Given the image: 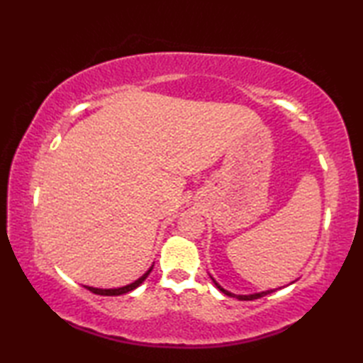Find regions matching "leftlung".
I'll return each instance as SVG.
<instances>
[{"mask_svg": "<svg viewBox=\"0 0 363 363\" xmlns=\"http://www.w3.org/2000/svg\"><path fill=\"white\" fill-rule=\"evenodd\" d=\"M212 281H213V277H212ZM213 284L217 285V289L220 290V291H223L225 293V295H228V296H235L237 299H240V301H252V299H259V298H262V296H265V295H268V293H272L273 290H267V291H260V293H254V295H234V293H230V291H228V290H225L223 287H220V285L213 281Z\"/></svg>", "mask_w": 363, "mask_h": 363, "instance_id": "1", "label": "left lung"}]
</instances>
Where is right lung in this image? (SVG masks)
<instances>
[{"label": "right lung", "instance_id": "right-lung-1", "mask_svg": "<svg viewBox=\"0 0 363 363\" xmlns=\"http://www.w3.org/2000/svg\"><path fill=\"white\" fill-rule=\"evenodd\" d=\"M151 269H152V267L140 277V279H137L135 282L129 284V285H125V287H120V289H95V287H87V285H84V287H86L87 290H90L91 293H95V295H103V296H118V295H125V293L133 291L134 289H137L138 285H140V284L146 279V277H148V274L151 273Z\"/></svg>", "mask_w": 363, "mask_h": 363}]
</instances>
